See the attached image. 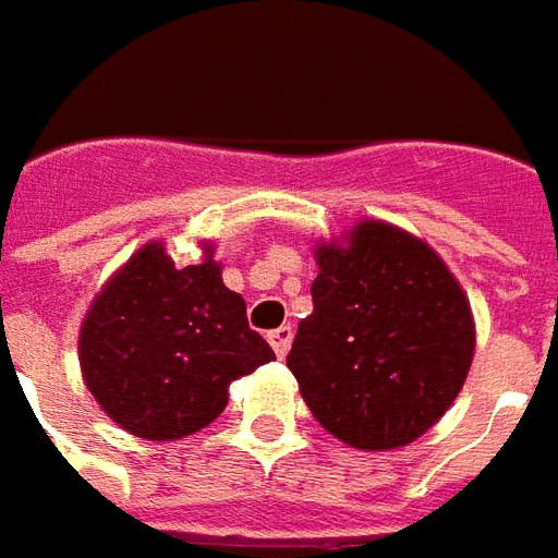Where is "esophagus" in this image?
<instances>
[{
	"label": "esophagus",
	"mask_w": 558,
	"mask_h": 558,
	"mask_svg": "<svg viewBox=\"0 0 558 558\" xmlns=\"http://www.w3.org/2000/svg\"><path fill=\"white\" fill-rule=\"evenodd\" d=\"M267 339H270L276 357H286L288 349H291V339H294V330H291V324H282V327H276Z\"/></svg>",
	"instance_id": "1"
}]
</instances>
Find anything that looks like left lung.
<instances>
[{"mask_svg":"<svg viewBox=\"0 0 558 558\" xmlns=\"http://www.w3.org/2000/svg\"><path fill=\"white\" fill-rule=\"evenodd\" d=\"M312 315L288 369L315 421L351 448L393 450L424 436L462 390L475 322L460 282L424 240L387 222L315 248Z\"/></svg>","mask_w":558,"mask_h":558,"instance_id":"left-lung-1","label":"left lung"}]
</instances>
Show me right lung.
I'll list each match as a JSON object with an SVG mask.
<instances>
[{"mask_svg":"<svg viewBox=\"0 0 558 558\" xmlns=\"http://www.w3.org/2000/svg\"><path fill=\"white\" fill-rule=\"evenodd\" d=\"M81 369L113 424L149 441L192 436L228 405V385L276 354L248 330L209 246L177 267L161 243L137 248L81 327Z\"/></svg>","mask_w":558,"mask_h":558,"instance_id":"obj_1","label":"right lung"}]
</instances>
